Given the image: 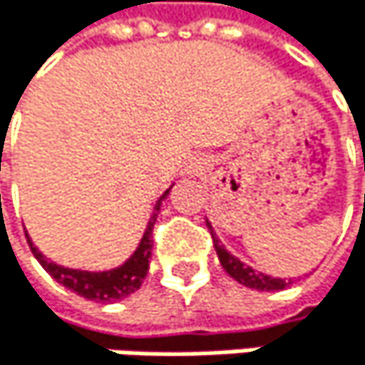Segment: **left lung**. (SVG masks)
<instances>
[{
    "instance_id": "8db88e82",
    "label": "left lung",
    "mask_w": 365,
    "mask_h": 365,
    "mask_svg": "<svg viewBox=\"0 0 365 365\" xmlns=\"http://www.w3.org/2000/svg\"><path fill=\"white\" fill-rule=\"evenodd\" d=\"M364 170H365V158H364ZM364 209H365V197H364ZM207 224H209V230H211V237H213V246H215V252H217V259H220L222 267L226 269V274H228V277H232L237 283H242L244 287H250V289H259V292H279V289H285V287L292 283V279H289V283H287L285 279L267 277V274H263V272H257V269H252L250 265H246L244 261H240L235 255H230V252L222 246L220 237L213 232L211 222H207Z\"/></svg>"
}]
</instances>
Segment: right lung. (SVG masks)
Segmentation results:
<instances>
[{
    "label": "right lung",
    "instance_id": "1",
    "mask_svg": "<svg viewBox=\"0 0 365 365\" xmlns=\"http://www.w3.org/2000/svg\"><path fill=\"white\" fill-rule=\"evenodd\" d=\"M170 191H172V187L156 200L154 211H152V215L148 220L145 232L141 237L137 250L128 259H125L121 265H117V267L102 269V272L67 267V265H61L56 261L47 259L34 246V242L30 240V235H26L28 244H30L36 261L43 265V269L47 272V274L53 281H58L61 285H65L67 289L76 292L78 296L88 298V300H96V302H117V300H123V298H128L130 294H135L143 285V279H145L148 267H150V259H152V226H154L156 215H158V211L163 207V200L170 195Z\"/></svg>",
    "mask_w": 365,
    "mask_h": 365
}]
</instances>
